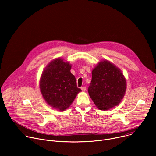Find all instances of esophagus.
Instances as JSON below:
<instances>
[{
    "label": "esophagus",
    "mask_w": 156,
    "mask_h": 156,
    "mask_svg": "<svg viewBox=\"0 0 156 156\" xmlns=\"http://www.w3.org/2000/svg\"><path fill=\"white\" fill-rule=\"evenodd\" d=\"M81 90L83 91H85L86 90V87L83 86V87H81Z\"/></svg>",
    "instance_id": "1"
}]
</instances>
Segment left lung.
Returning a JSON list of instances; mask_svg holds the SVG:
<instances>
[{
	"instance_id": "left-lung-1",
	"label": "left lung",
	"mask_w": 156,
	"mask_h": 156,
	"mask_svg": "<svg viewBox=\"0 0 156 156\" xmlns=\"http://www.w3.org/2000/svg\"><path fill=\"white\" fill-rule=\"evenodd\" d=\"M126 87V80L121 70L110 62L104 60L92 72L88 93L98 108L106 110L121 102Z\"/></svg>"
}]
</instances>
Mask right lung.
<instances>
[{
    "mask_svg": "<svg viewBox=\"0 0 156 156\" xmlns=\"http://www.w3.org/2000/svg\"><path fill=\"white\" fill-rule=\"evenodd\" d=\"M72 66L61 58L52 61L43 71L40 80V90L49 105L58 110L67 108L81 89L70 72Z\"/></svg>",
    "mask_w": 156,
    "mask_h": 156,
    "instance_id": "1",
    "label": "right lung"
}]
</instances>
